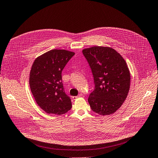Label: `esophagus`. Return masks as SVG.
Segmentation results:
<instances>
[{
    "instance_id": "1",
    "label": "esophagus",
    "mask_w": 158,
    "mask_h": 158,
    "mask_svg": "<svg viewBox=\"0 0 158 158\" xmlns=\"http://www.w3.org/2000/svg\"><path fill=\"white\" fill-rule=\"evenodd\" d=\"M83 96V94H79L77 96H73L72 98L73 99V100H76V99L79 98V97H82Z\"/></svg>"
}]
</instances>
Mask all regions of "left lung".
I'll use <instances>...</instances> for the list:
<instances>
[{
  "mask_svg": "<svg viewBox=\"0 0 158 158\" xmlns=\"http://www.w3.org/2000/svg\"><path fill=\"white\" fill-rule=\"evenodd\" d=\"M83 54L91 68L95 85L88 102L93 111L100 115L116 112L127 98L130 73L125 60L109 47L84 49Z\"/></svg>",
  "mask_w": 158,
  "mask_h": 158,
  "instance_id": "left-lung-1",
  "label": "left lung"
}]
</instances>
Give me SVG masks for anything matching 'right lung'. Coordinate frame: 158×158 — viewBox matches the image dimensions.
Instances as JSON below:
<instances>
[{"label":"right lung","instance_id":"1","mask_svg":"<svg viewBox=\"0 0 158 158\" xmlns=\"http://www.w3.org/2000/svg\"><path fill=\"white\" fill-rule=\"evenodd\" d=\"M75 52L52 49L35 59L29 76L32 94L39 107L49 114L60 115L72 108L64 89L62 71Z\"/></svg>","mask_w":158,"mask_h":158}]
</instances>
